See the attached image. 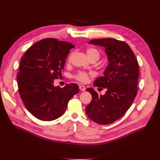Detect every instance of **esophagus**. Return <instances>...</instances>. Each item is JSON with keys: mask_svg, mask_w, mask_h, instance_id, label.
<instances>
[{"mask_svg": "<svg viewBox=\"0 0 160 160\" xmlns=\"http://www.w3.org/2000/svg\"><path fill=\"white\" fill-rule=\"evenodd\" d=\"M79 88H80V89L81 90H82V91H84V90H85V87L83 85H80V86H79Z\"/></svg>", "mask_w": 160, "mask_h": 160, "instance_id": "1", "label": "esophagus"}]
</instances>
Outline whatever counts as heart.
Listing matches in <instances>:
<instances>
[{
	"instance_id": "heart-1",
	"label": "heart",
	"mask_w": 160,
	"mask_h": 160,
	"mask_svg": "<svg viewBox=\"0 0 160 160\" xmlns=\"http://www.w3.org/2000/svg\"><path fill=\"white\" fill-rule=\"evenodd\" d=\"M86 53L88 58L91 61H98L100 58V52L99 51L94 48H88L86 50ZM94 76V73L92 72H86L84 71H79L74 75V78L82 82V83H87L90 77Z\"/></svg>"
}]
</instances>
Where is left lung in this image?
Here are the masks:
<instances>
[{
	"mask_svg": "<svg viewBox=\"0 0 160 160\" xmlns=\"http://www.w3.org/2000/svg\"><path fill=\"white\" fill-rule=\"evenodd\" d=\"M89 43L105 48L109 64L104 76L94 83V86L106 88L107 91L102 96L98 95L93 88H88L87 90L92 99L85 111L94 122L108 125L121 118L136 97L139 63L129 45L123 41L108 38L91 40Z\"/></svg>",
	"mask_w": 160,
	"mask_h": 160,
	"instance_id": "left-lung-1",
	"label": "left lung"
}]
</instances>
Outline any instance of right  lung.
<instances>
[{"instance_id": "obj_1", "label": "right lung", "mask_w": 160, "mask_h": 160, "mask_svg": "<svg viewBox=\"0 0 160 160\" xmlns=\"http://www.w3.org/2000/svg\"><path fill=\"white\" fill-rule=\"evenodd\" d=\"M69 42L49 38L40 40L22 56L17 82L25 106L35 118L52 121L61 117L72 98L79 92L76 83L54 86L59 78L70 50Z\"/></svg>"}]
</instances>
